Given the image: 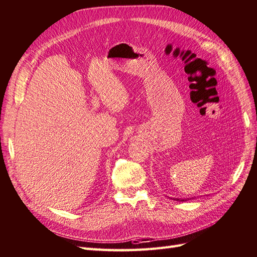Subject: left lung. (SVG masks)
I'll list each match as a JSON object with an SVG mask.
<instances>
[{
  "instance_id": "left-lung-1",
  "label": "left lung",
  "mask_w": 257,
  "mask_h": 257,
  "mask_svg": "<svg viewBox=\"0 0 257 257\" xmlns=\"http://www.w3.org/2000/svg\"><path fill=\"white\" fill-rule=\"evenodd\" d=\"M188 199H189V198H188ZM174 200H181V201H186L187 199H178V198H175Z\"/></svg>"
}]
</instances>
